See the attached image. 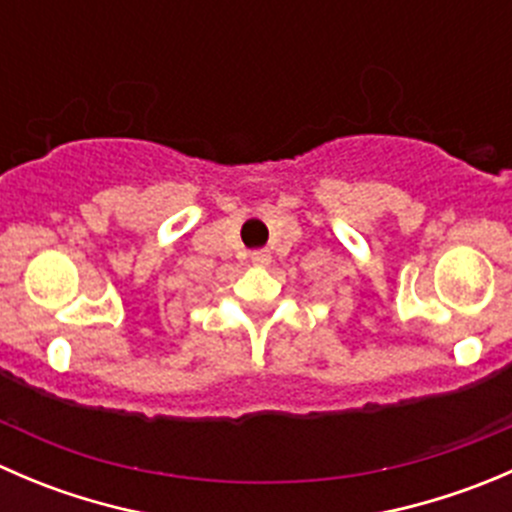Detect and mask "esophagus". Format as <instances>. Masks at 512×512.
Listing matches in <instances>:
<instances>
[{"label":"esophagus","mask_w":512,"mask_h":512,"mask_svg":"<svg viewBox=\"0 0 512 512\" xmlns=\"http://www.w3.org/2000/svg\"><path fill=\"white\" fill-rule=\"evenodd\" d=\"M250 262L255 267H267L272 262V257H270V252H265V250H257V252H252L250 255Z\"/></svg>","instance_id":"1"}]
</instances>
